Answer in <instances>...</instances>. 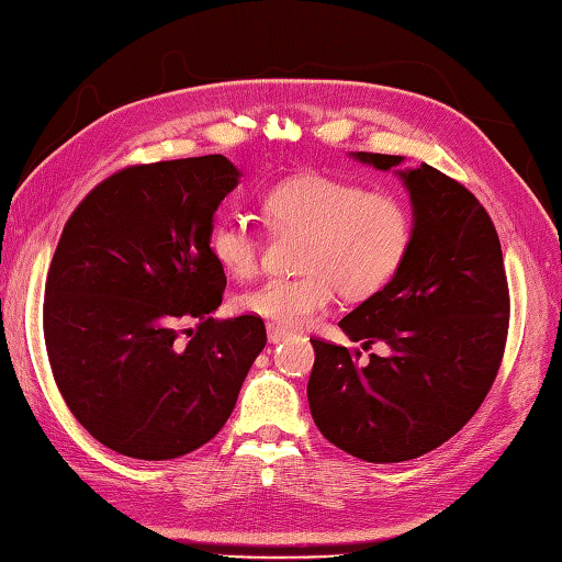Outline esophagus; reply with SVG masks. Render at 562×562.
I'll use <instances>...</instances> for the list:
<instances>
[{
    "instance_id": "1",
    "label": "esophagus",
    "mask_w": 562,
    "mask_h": 562,
    "mask_svg": "<svg viewBox=\"0 0 562 562\" xmlns=\"http://www.w3.org/2000/svg\"><path fill=\"white\" fill-rule=\"evenodd\" d=\"M266 336H269V342H281L283 338H289L291 333L283 330L281 326H273V323H269V326H266Z\"/></svg>"
}]
</instances>
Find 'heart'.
<instances>
[{"mask_svg":"<svg viewBox=\"0 0 562 562\" xmlns=\"http://www.w3.org/2000/svg\"><path fill=\"white\" fill-rule=\"evenodd\" d=\"M261 212L273 232L303 234L299 269L306 273L266 279L244 291L236 308L289 328L326 313L338 291L366 299L385 289L412 244V214L400 196L330 175L306 172L273 184ZM210 251L234 279H249L261 241L251 226L224 216L212 226Z\"/></svg>","mask_w":562,"mask_h":562,"instance_id":"heart-1","label":"heart"}]
</instances>
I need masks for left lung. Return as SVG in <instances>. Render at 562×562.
<instances>
[{"instance_id": "left-lung-1", "label": "left lung", "mask_w": 562, "mask_h": 562, "mask_svg": "<svg viewBox=\"0 0 562 562\" xmlns=\"http://www.w3.org/2000/svg\"><path fill=\"white\" fill-rule=\"evenodd\" d=\"M395 172L409 194L412 244L385 289L338 326L362 350L311 340L313 422L330 445L372 464L417 459L474 417L496 380L508 333V286L494 222L467 187L402 155L350 153Z\"/></svg>"}]
</instances>
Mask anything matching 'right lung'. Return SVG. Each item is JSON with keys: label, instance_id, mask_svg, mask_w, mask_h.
Returning <instances> with one entry per match:
<instances>
[{"label": "right lung", "instance_id": "1", "mask_svg": "<svg viewBox=\"0 0 562 562\" xmlns=\"http://www.w3.org/2000/svg\"><path fill=\"white\" fill-rule=\"evenodd\" d=\"M239 180L224 155L125 167L64 226L46 279L48 362L74 417L117 454L165 461L206 445L266 346L261 318H212L226 276L210 232ZM184 317L201 321L187 341Z\"/></svg>", "mask_w": 562, "mask_h": 562}]
</instances>
